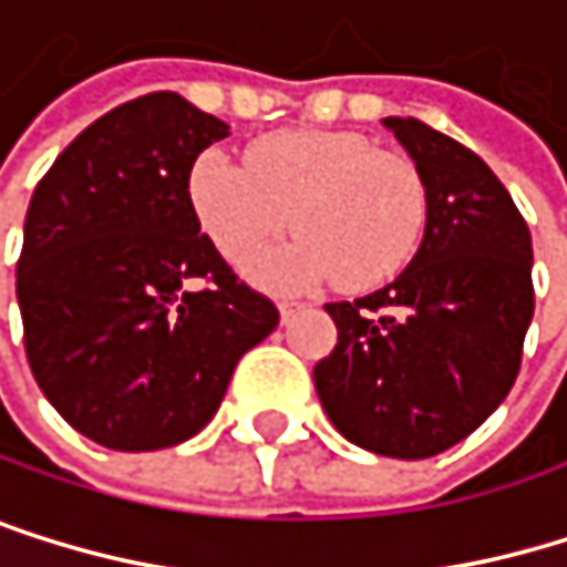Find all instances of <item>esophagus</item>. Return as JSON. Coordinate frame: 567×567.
Returning <instances> with one entry per match:
<instances>
[{
    "mask_svg": "<svg viewBox=\"0 0 567 567\" xmlns=\"http://www.w3.org/2000/svg\"><path fill=\"white\" fill-rule=\"evenodd\" d=\"M293 310H300V300H280V318L284 321H290Z\"/></svg>",
    "mask_w": 567,
    "mask_h": 567,
    "instance_id": "esophagus-1",
    "label": "esophagus"
}]
</instances>
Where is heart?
I'll use <instances>...</instances> for the list:
<instances>
[{
    "instance_id": "obj_1",
    "label": "heart",
    "mask_w": 567,
    "mask_h": 567,
    "mask_svg": "<svg viewBox=\"0 0 567 567\" xmlns=\"http://www.w3.org/2000/svg\"><path fill=\"white\" fill-rule=\"evenodd\" d=\"M188 206L206 239L239 267L290 219L300 236L252 264V277L270 287H310L338 274L344 290H372L412 260L426 229L419 168L351 131H277L252 141L246 165L206 152L188 172Z\"/></svg>"
}]
</instances>
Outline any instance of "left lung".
I'll use <instances>...</instances> for the list:
<instances>
[{"instance_id": "1", "label": "left lung", "mask_w": 567, "mask_h": 567, "mask_svg": "<svg viewBox=\"0 0 567 567\" xmlns=\"http://www.w3.org/2000/svg\"><path fill=\"white\" fill-rule=\"evenodd\" d=\"M385 127L426 185V233L389 287L324 303L338 344L315 364V389L354 446L426 460L507 399L534 318V252L484 158L415 117Z\"/></svg>"}]
</instances>
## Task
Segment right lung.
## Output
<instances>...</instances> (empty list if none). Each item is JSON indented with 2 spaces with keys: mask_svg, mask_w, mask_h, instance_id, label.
Wrapping results in <instances>:
<instances>
[{
  "mask_svg": "<svg viewBox=\"0 0 567 567\" xmlns=\"http://www.w3.org/2000/svg\"><path fill=\"white\" fill-rule=\"evenodd\" d=\"M229 124L172 91L80 131L33 192L16 297L33 379L87 440L145 453L216 415L280 321L199 233L188 172Z\"/></svg>",
  "mask_w": 567,
  "mask_h": 567,
  "instance_id": "obj_1",
  "label": "right lung"
}]
</instances>
